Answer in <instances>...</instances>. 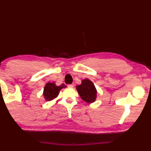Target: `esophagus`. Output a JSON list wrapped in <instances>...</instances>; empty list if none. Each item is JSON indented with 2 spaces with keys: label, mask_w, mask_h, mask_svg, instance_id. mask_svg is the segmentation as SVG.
<instances>
[{
  "label": "esophagus",
  "mask_w": 151,
  "mask_h": 151,
  "mask_svg": "<svg viewBox=\"0 0 151 151\" xmlns=\"http://www.w3.org/2000/svg\"><path fill=\"white\" fill-rule=\"evenodd\" d=\"M69 88H73L74 87V84H69L68 85Z\"/></svg>",
  "instance_id": "1"
}]
</instances>
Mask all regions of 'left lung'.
I'll return each mask as SVG.
<instances>
[{
  "label": "left lung",
  "instance_id": "1",
  "mask_svg": "<svg viewBox=\"0 0 151 151\" xmlns=\"http://www.w3.org/2000/svg\"><path fill=\"white\" fill-rule=\"evenodd\" d=\"M76 89L81 99L87 103L94 102L97 99V89L90 80L88 78L83 80L82 84L76 86Z\"/></svg>",
  "mask_w": 151,
  "mask_h": 151
}]
</instances>
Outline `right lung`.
<instances>
[{
	"mask_svg": "<svg viewBox=\"0 0 151 151\" xmlns=\"http://www.w3.org/2000/svg\"><path fill=\"white\" fill-rule=\"evenodd\" d=\"M67 86L62 84L60 86H56L54 82H48L43 89V96L47 101H50L56 98L60 91L62 88H65Z\"/></svg>",
	"mask_w": 151,
	"mask_h": 151,
	"instance_id": "obj_1",
	"label": "right lung"
}]
</instances>
